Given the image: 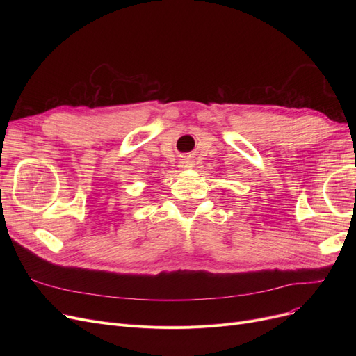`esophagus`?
Listing matches in <instances>:
<instances>
[{"label":"esophagus","instance_id":"obj_1","mask_svg":"<svg viewBox=\"0 0 356 356\" xmlns=\"http://www.w3.org/2000/svg\"><path fill=\"white\" fill-rule=\"evenodd\" d=\"M192 167H193V163L191 160H184L180 163L181 170H188V168H192Z\"/></svg>","mask_w":356,"mask_h":356}]
</instances>
